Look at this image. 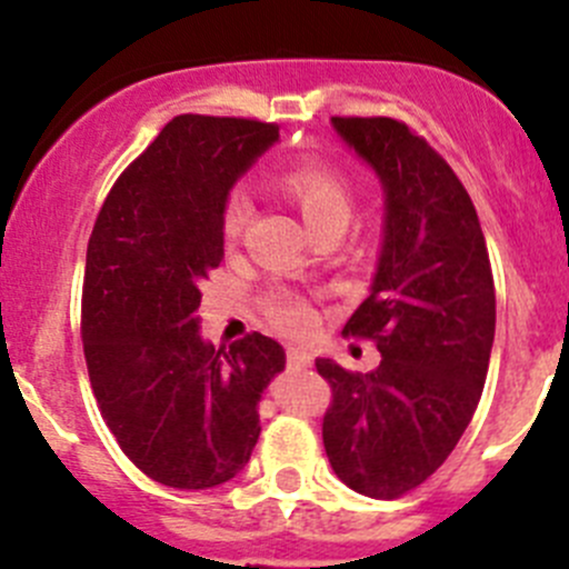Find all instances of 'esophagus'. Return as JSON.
Masks as SVG:
<instances>
[{
  "instance_id": "obj_1",
  "label": "esophagus",
  "mask_w": 569,
  "mask_h": 569,
  "mask_svg": "<svg viewBox=\"0 0 569 569\" xmlns=\"http://www.w3.org/2000/svg\"><path fill=\"white\" fill-rule=\"evenodd\" d=\"M286 360H289V366H295V369H308V366L313 363L311 355H308L306 349H300V347L286 349Z\"/></svg>"
}]
</instances>
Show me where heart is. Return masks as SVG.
<instances>
[{
    "label": "heart",
    "instance_id": "obj_1",
    "mask_svg": "<svg viewBox=\"0 0 569 569\" xmlns=\"http://www.w3.org/2000/svg\"><path fill=\"white\" fill-rule=\"evenodd\" d=\"M280 187L295 200L297 209L317 233L327 226H347L349 211H352V181L338 164L325 162V159H302L280 173ZM250 217V194L244 189H231L222 203V233L228 242L242 237ZM263 311L278 330L289 332V336H306L317 325V311L311 308V302L283 286L267 291Z\"/></svg>",
    "mask_w": 569,
    "mask_h": 569
}]
</instances>
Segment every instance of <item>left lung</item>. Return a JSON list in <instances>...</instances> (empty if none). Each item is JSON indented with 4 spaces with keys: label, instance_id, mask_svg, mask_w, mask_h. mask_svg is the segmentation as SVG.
Wrapping results in <instances>:
<instances>
[{
    "label": "left lung",
    "instance_id": "8db88e82",
    "mask_svg": "<svg viewBox=\"0 0 569 569\" xmlns=\"http://www.w3.org/2000/svg\"><path fill=\"white\" fill-rule=\"evenodd\" d=\"M386 189V239L371 295L343 332L375 341L369 375L319 358L332 401L321 438L338 479L399 498L429 479L473 418L496 336V286L468 189L393 118H332Z\"/></svg>",
    "mask_w": 569,
    "mask_h": 569
}]
</instances>
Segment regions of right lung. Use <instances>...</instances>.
<instances>
[{
	"mask_svg": "<svg viewBox=\"0 0 569 569\" xmlns=\"http://www.w3.org/2000/svg\"><path fill=\"white\" fill-rule=\"evenodd\" d=\"M278 140V123L176 114L118 176L96 217L82 347L101 418L153 481L233 479L261 435L258 401L286 352L261 332L200 338V283L222 261V203Z\"/></svg>",
	"mask_w": 569,
	"mask_h": 569,
	"instance_id": "1",
	"label": "right lung"
}]
</instances>
